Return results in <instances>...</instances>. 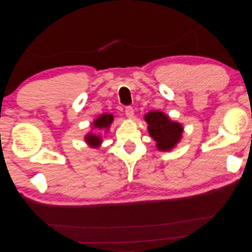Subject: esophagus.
<instances>
[{"mask_svg":"<svg viewBox=\"0 0 252 252\" xmlns=\"http://www.w3.org/2000/svg\"><path fill=\"white\" fill-rule=\"evenodd\" d=\"M125 113L126 116L128 118H133L134 117V108L131 106H126L125 107Z\"/></svg>","mask_w":252,"mask_h":252,"instance_id":"esophagus-1","label":"esophagus"}]
</instances>
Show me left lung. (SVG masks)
I'll return each mask as SVG.
<instances>
[{
    "label": "left lung",
    "instance_id": "8db88e82",
    "mask_svg": "<svg viewBox=\"0 0 252 252\" xmlns=\"http://www.w3.org/2000/svg\"><path fill=\"white\" fill-rule=\"evenodd\" d=\"M148 124V131L154 140H156L157 148L160 151H169L182 138L183 126L178 123L171 122L161 112H151L145 116Z\"/></svg>",
    "mask_w": 252,
    "mask_h": 252
}]
</instances>
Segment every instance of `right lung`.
Returning a JSON list of instances; mask_svg holds the SVG:
<instances>
[{
    "mask_svg": "<svg viewBox=\"0 0 252 252\" xmlns=\"http://www.w3.org/2000/svg\"><path fill=\"white\" fill-rule=\"evenodd\" d=\"M113 115L112 114H103L96 119L94 122V126L96 128H103V129H108V127L113 122ZM86 142L91 145L92 147H98L101 143L100 136H95L94 134H88L86 136Z\"/></svg>",
    "mask_w": 252,
    "mask_h": 252,
    "instance_id": "add662e5",
    "label": "right lung"
}]
</instances>
